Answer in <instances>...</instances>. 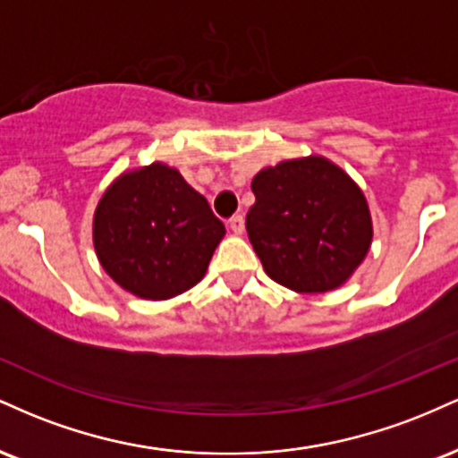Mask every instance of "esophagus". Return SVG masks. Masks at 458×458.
Wrapping results in <instances>:
<instances>
[{
	"label": "esophagus",
	"instance_id": "1",
	"mask_svg": "<svg viewBox=\"0 0 458 458\" xmlns=\"http://www.w3.org/2000/svg\"><path fill=\"white\" fill-rule=\"evenodd\" d=\"M228 228L233 230L234 234H243V233H245V219H243V215H234V217L228 222Z\"/></svg>",
	"mask_w": 458,
	"mask_h": 458
}]
</instances>
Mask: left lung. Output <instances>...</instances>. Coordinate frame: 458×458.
<instances>
[{"label": "left lung", "instance_id": "1", "mask_svg": "<svg viewBox=\"0 0 458 458\" xmlns=\"http://www.w3.org/2000/svg\"><path fill=\"white\" fill-rule=\"evenodd\" d=\"M247 236L267 276L295 293H327L353 276L372 243L368 202L325 157L265 167L251 181Z\"/></svg>", "mask_w": 458, "mask_h": 458}]
</instances>
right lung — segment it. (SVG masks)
<instances>
[{
	"instance_id": "1",
	"label": "right lung",
	"mask_w": 458,
	"mask_h": 458,
	"mask_svg": "<svg viewBox=\"0 0 458 458\" xmlns=\"http://www.w3.org/2000/svg\"><path fill=\"white\" fill-rule=\"evenodd\" d=\"M224 224L174 167L124 172L94 211V250L109 277L135 297L172 299L202 280Z\"/></svg>"
}]
</instances>
